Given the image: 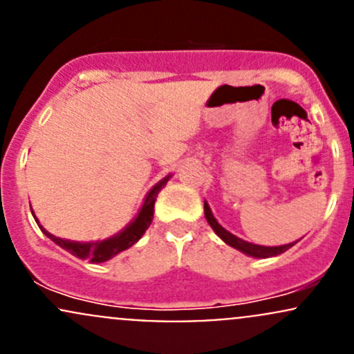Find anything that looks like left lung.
<instances>
[{
    "mask_svg": "<svg viewBox=\"0 0 354 354\" xmlns=\"http://www.w3.org/2000/svg\"><path fill=\"white\" fill-rule=\"evenodd\" d=\"M203 210H205L207 222L210 224L212 229L215 230V234H217V236L221 237L224 243L232 245V248L239 249V251L245 252V254L254 256V258H271V256H278V254H281V252L288 251V249L297 243V241H295V243H290V244H285V245H274V248H266V245L245 243V241L239 239V237H236V236H232L230 232H227L224 227H222L217 221H215V217L212 215V210H210V207H208L207 202H205V205H203Z\"/></svg>",
    "mask_w": 354,
    "mask_h": 354,
    "instance_id": "8db88e82",
    "label": "left lung"
}]
</instances>
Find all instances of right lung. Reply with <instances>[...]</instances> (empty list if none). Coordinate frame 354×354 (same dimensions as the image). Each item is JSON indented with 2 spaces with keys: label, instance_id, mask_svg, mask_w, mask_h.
Returning <instances> with one entry per match:
<instances>
[{
  "label": "right lung",
  "instance_id": "obj_1",
  "mask_svg": "<svg viewBox=\"0 0 354 354\" xmlns=\"http://www.w3.org/2000/svg\"><path fill=\"white\" fill-rule=\"evenodd\" d=\"M167 180H169V176H166L165 180L159 181V183L149 192V195L146 196V202H144V205L140 208L136 221L125 227L120 234L110 237V239L98 241V243H73V241H64L61 239V237L52 236L50 232H47V230L39 224V221H37V224H39L40 229H42V232L46 234L49 239L54 241L55 244L61 245V248L66 249V251H69L71 254L76 256V258L88 259V261L91 263L109 261L110 258H113V256L118 254V252L129 249L130 245H133L140 239V237H142V234L146 232L147 227L151 225L152 217H154L156 196H158V193L166 187Z\"/></svg>",
  "mask_w": 354,
  "mask_h": 354
}]
</instances>
